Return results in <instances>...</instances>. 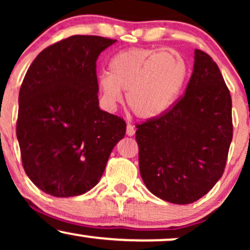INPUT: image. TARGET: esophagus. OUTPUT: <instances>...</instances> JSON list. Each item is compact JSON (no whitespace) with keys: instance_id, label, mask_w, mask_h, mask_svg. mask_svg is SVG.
<instances>
[{"instance_id":"34e87169","label":"esophagus","mask_w":250,"mask_h":250,"mask_svg":"<svg viewBox=\"0 0 250 250\" xmlns=\"http://www.w3.org/2000/svg\"><path fill=\"white\" fill-rule=\"evenodd\" d=\"M125 134L128 135V136H133L135 134V128L133 127L131 125H127V130H125Z\"/></svg>"}]
</instances>
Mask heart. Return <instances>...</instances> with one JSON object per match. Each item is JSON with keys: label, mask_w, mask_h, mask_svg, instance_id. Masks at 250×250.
<instances>
[{"label": "heart", "mask_w": 250, "mask_h": 250, "mask_svg": "<svg viewBox=\"0 0 250 250\" xmlns=\"http://www.w3.org/2000/svg\"><path fill=\"white\" fill-rule=\"evenodd\" d=\"M185 59L173 51L130 48L110 59L108 74L97 80L104 107L113 110L122 101L140 120L157 119L175 104L187 80Z\"/></svg>", "instance_id": "b5f03b06"}]
</instances>
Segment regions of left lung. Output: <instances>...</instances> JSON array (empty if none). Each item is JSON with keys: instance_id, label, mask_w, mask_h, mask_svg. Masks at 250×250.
Instances as JSON below:
<instances>
[{"instance_id": "8db88e82", "label": "left lung", "mask_w": 250, "mask_h": 250, "mask_svg": "<svg viewBox=\"0 0 250 250\" xmlns=\"http://www.w3.org/2000/svg\"><path fill=\"white\" fill-rule=\"evenodd\" d=\"M231 139L230 93L213 59L195 49L182 99L161 117L137 125L146 187L175 205L195 202L222 176Z\"/></svg>"}]
</instances>
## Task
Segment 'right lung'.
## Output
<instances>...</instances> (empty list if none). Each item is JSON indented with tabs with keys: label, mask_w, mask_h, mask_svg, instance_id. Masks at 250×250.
Returning a JSON list of instances; mask_svg holds the SVG:
<instances>
[{
	"label": "right lung",
	"mask_w": 250,
	"mask_h": 250,
	"mask_svg": "<svg viewBox=\"0 0 250 250\" xmlns=\"http://www.w3.org/2000/svg\"><path fill=\"white\" fill-rule=\"evenodd\" d=\"M116 40L74 35L42 50L19 95L16 136L25 174L56 197L82 195L101 179L125 122L99 107L96 60Z\"/></svg>",
	"instance_id": "right-lung-1"
}]
</instances>
